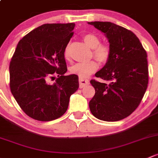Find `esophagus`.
Here are the masks:
<instances>
[{
	"label": "esophagus",
	"mask_w": 158,
	"mask_h": 158,
	"mask_svg": "<svg viewBox=\"0 0 158 158\" xmlns=\"http://www.w3.org/2000/svg\"><path fill=\"white\" fill-rule=\"evenodd\" d=\"M89 80L85 79V78H81L80 77L79 78V84H80V88H83L85 86L88 85L89 84Z\"/></svg>",
	"instance_id": "esophagus-1"
}]
</instances>
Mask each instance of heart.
<instances>
[{
  "mask_svg": "<svg viewBox=\"0 0 158 158\" xmlns=\"http://www.w3.org/2000/svg\"><path fill=\"white\" fill-rule=\"evenodd\" d=\"M84 41L93 50V55L101 64H105L110 57V48L106 44H100V37L94 33H87L84 35ZM64 57L68 59L70 57L69 45H68L64 51ZM98 68V64L94 61L86 63H77L74 64L70 71L71 74H76L81 78H84L95 72Z\"/></svg>",
  "mask_w": 158,
  "mask_h": 158,
  "instance_id": "1",
  "label": "heart"
}]
</instances>
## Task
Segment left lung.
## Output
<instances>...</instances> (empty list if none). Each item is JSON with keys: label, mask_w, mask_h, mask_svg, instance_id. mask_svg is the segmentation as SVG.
Segmentation results:
<instances>
[{"label": "left lung", "mask_w": 158, "mask_h": 158, "mask_svg": "<svg viewBox=\"0 0 158 158\" xmlns=\"http://www.w3.org/2000/svg\"><path fill=\"white\" fill-rule=\"evenodd\" d=\"M105 34L110 57L95 74L105 83L91 80L95 95L91 113L100 120L119 121L131 115L141 103L148 84L147 53L131 31L111 22H88Z\"/></svg>", "instance_id": "obj_1"}]
</instances>
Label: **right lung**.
<instances>
[{
    "mask_svg": "<svg viewBox=\"0 0 158 158\" xmlns=\"http://www.w3.org/2000/svg\"><path fill=\"white\" fill-rule=\"evenodd\" d=\"M75 23H46L19 40L10 64V87L20 108L39 121H52L67 111L70 97L79 87L67 71L64 51ZM59 77L51 85L50 78Z\"/></svg>",
    "mask_w": 158,
    "mask_h": 158,
    "instance_id": "add662e5",
    "label": "right lung"
}]
</instances>
